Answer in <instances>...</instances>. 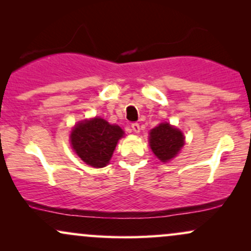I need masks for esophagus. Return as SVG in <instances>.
I'll list each match as a JSON object with an SVG mask.
<instances>
[{
	"instance_id": "obj_1",
	"label": "esophagus",
	"mask_w": 251,
	"mask_h": 251,
	"mask_svg": "<svg viewBox=\"0 0 251 251\" xmlns=\"http://www.w3.org/2000/svg\"><path fill=\"white\" fill-rule=\"evenodd\" d=\"M131 127H132V129H133V132L134 133H139L140 132V125L138 123H133L131 125Z\"/></svg>"
}]
</instances>
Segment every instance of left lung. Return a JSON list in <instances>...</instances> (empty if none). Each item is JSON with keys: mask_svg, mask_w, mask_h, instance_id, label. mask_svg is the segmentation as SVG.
<instances>
[{"mask_svg": "<svg viewBox=\"0 0 251 251\" xmlns=\"http://www.w3.org/2000/svg\"><path fill=\"white\" fill-rule=\"evenodd\" d=\"M183 145V133L170 124H160L150 132V146L162 162L172 159Z\"/></svg>", "mask_w": 251, "mask_h": 251, "instance_id": "obj_1", "label": "left lung"}]
</instances>
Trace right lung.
Instances as JSON below:
<instances>
[{"label": "right lung", "instance_id": "1", "mask_svg": "<svg viewBox=\"0 0 251 251\" xmlns=\"http://www.w3.org/2000/svg\"><path fill=\"white\" fill-rule=\"evenodd\" d=\"M124 131L101 118L79 123L71 133V143L76 154L93 168L107 165Z\"/></svg>", "mask_w": 251, "mask_h": 251}]
</instances>
